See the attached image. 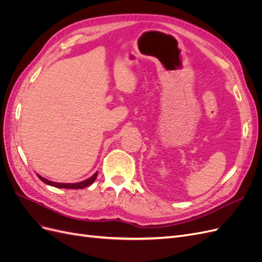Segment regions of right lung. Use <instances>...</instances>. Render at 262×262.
Here are the masks:
<instances>
[{"instance_id": "right-lung-1", "label": "right lung", "mask_w": 262, "mask_h": 262, "mask_svg": "<svg viewBox=\"0 0 262 262\" xmlns=\"http://www.w3.org/2000/svg\"><path fill=\"white\" fill-rule=\"evenodd\" d=\"M37 176L39 177V179H40L42 182H45V184L49 185V186H52V187L64 188V189H83V188L89 187V186H91L93 184V182L95 181V179H96V177H97V172H95L91 178L86 179L84 181H81V182H76V184H62V182H54V181L46 179V178L41 177L40 175H38V173H37Z\"/></svg>"}]
</instances>
